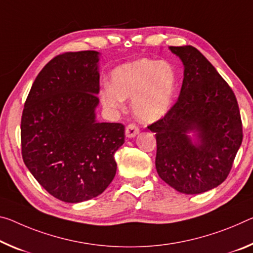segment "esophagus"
<instances>
[{
	"label": "esophagus",
	"instance_id": "obj_1",
	"mask_svg": "<svg viewBox=\"0 0 253 253\" xmlns=\"http://www.w3.org/2000/svg\"><path fill=\"white\" fill-rule=\"evenodd\" d=\"M139 133V128L135 125V124H129V125L126 126L125 129V135L128 138H133L136 135Z\"/></svg>",
	"mask_w": 253,
	"mask_h": 253
}]
</instances>
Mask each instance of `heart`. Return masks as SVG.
<instances>
[{"label": "heart", "instance_id": "b5f03b06", "mask_svg": "<svg viewBox=\"0 0 253 253\" xmlns=\"http://www.w3.org/2000/svg\"><path fill=\"white\" fill-rule=\"evenodd\" d=\"M174 85L175 75L169 64L142 58L115 69L111 85L100 91V100L107 109L119 110L124 100L133 99L136 117L151 123L169 110Z\"/></svg>", "mask_w": 253, "mask_h": 253}]
</instances>
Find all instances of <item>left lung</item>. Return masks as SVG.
Segmentation results:
<instances>
[{
	"label": "left lung",
	"instance_id": "obj_1",
	"mask_svg": "<svg viewBox=\"0 0 253 253\" xmlns=\"http://www.w3.org/2000/svg\"><path fill=\"white\" fill-rule=\"evenodd\" d=\"M184 65L177 102L147 128L156 137V171L188 195L202 194L227 178L243 138L239 105L231 86L197 48L170 46ZM198 133L192 144L186 133Z\"/></svg>",
	"mask_w": 253,
	"mask_h": 253
}]
</instances>
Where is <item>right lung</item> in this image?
<instances>
[{
    "mask_svg": "<svg viewBox=\"0 0 253 253\" xmlns=\"http://www.w3.org/2000/svg\"><path fill=\"white\" fill-rule=\"evenodd\" d=\"M98 51H67L40 71L21 117V153L43 189L65 203L102 194L114 180V154L125 126L98 123Z\"/></svg>",
    "mask_w": 253,
    "mask_h": 253,
    "instance_id": "1",
    "label": "right lung"
}]
</instances>
